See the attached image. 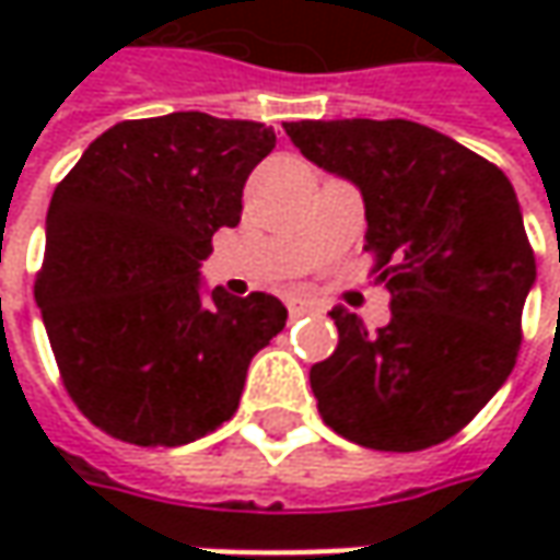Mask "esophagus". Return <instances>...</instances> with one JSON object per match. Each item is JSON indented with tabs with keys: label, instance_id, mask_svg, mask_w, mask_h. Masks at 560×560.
I'll list each match as a JSON object with an SVG mask.
<instances>
[{
	"label": "esophagus",
	"instance_id": "esophagus-1",
	"mask_svg": "<svg viewBox=\"0 0 560 560\" xmlns=\"http://www.w3.org/2000/svg\"><path fill=\"white\" fill-rule=\"evenodd\" d=\"M317 312V302L314 299H290V314L299 317V314H312Z\"/></svg>",
	"mask_w": 560,
	"mask_h": 560
}]
</instances>
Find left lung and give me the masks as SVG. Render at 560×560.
Returning <instances> with one entry per match:
<instances>
[{"mask_svg":"<svg viewBox=\"0 0 560 560\" xmlns=\"http://www.w3.org/2000/svg\"><path fill=\"white\" fill-rule=\"evenodd\" d=\"M295 149L364 199V252L393 317L376 334L346 308L312 368L317 411L376 452H420L477 418L514 371L536 283L514 186L492 162L415 120H290Z\"/></svg>","mask_w":560,"mask_h":560,"instance_id":"8db88e82","label":"left lung"}]
</instances>
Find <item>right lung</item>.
Returning <instances> with one entry per match:
<instances>
[{
  "label": "right lung",
  "instance_id": "add662e5",
  "mask_svg": "<svg viewBox=\"0 0 560 560\" xmlns=\"http://www.w3.org/2000/svg\"><path fill=\"white\" fill-rule=\"evenodd\" d=\"M273 130L202 112L120 120L55 186L36 305L74 405L108 436L186 445L240 408L248 361L287 327L268 292H202Z\"/></svg>",
  "mask_w": 560,
  "mask_h": 560
}]
</instances>
